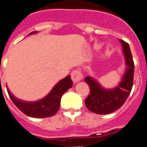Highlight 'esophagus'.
Here are the masks:
<instances>
[{"instance_id":"esophagus-1","label":"esophagus","mask_w":147,"mask_h":147,"mask_svg":"<svg viewBox=\"0 0 147 147\" xmlns=\"http://www.w3.org/2000/svg\"><path fill=\"white\" fill-rule=\"evenodd\" d=\"M71 77L72 81L74 83L76 84L78 82H79L81 79H82V74L81 73V71H78V70H74V71H71Z\"/></svg>"}]
</instances>
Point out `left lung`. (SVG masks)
Returning a JSON list of instances; mask_svg holds the SVG:
<instances>
[{
  "label": "left lung",
  "instance_id": "1",
  "mask_svg": "<svg viewBox=\"0 0 147 147\" xmlns=\"http://www.w3.org/2000/svg\"><path fill=\"white\" fill-rule=\"evenodd\" d=\"M123 47L125 57V69L119 84L113 89H106L97 80L87 76L84 81L90 92L84 102L87 109L98 114H108L121 108L130 94L133 86L134 65L129 45L119 39Z\"/></svg>",
  "mask_w": 147,
  "mask_h": 147
}]
</instances>
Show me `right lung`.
<instances>
[{
	"instance_id": "obj_1",
	"label": "right lung",
	"mask_w": 147,
	"mask_h": 147,
	"mask_svg": "<svg viewBox=\"0 0 147 147\" xmlns=\"http://www.w3.org/2000/svg\"><path fill=\"white\" fill-rule=\"evenodd\" d=\"M37 31L31 32L30 34H36ZM72 87V81L70 76H67L58 81L54 86L49 94L42 98L34 102H28L16 98L7 87L11 100L17 108L27 116L34 118L49 117L58 111L60 105V99L65 92Z\"/></svg>"
}]
</instances>
